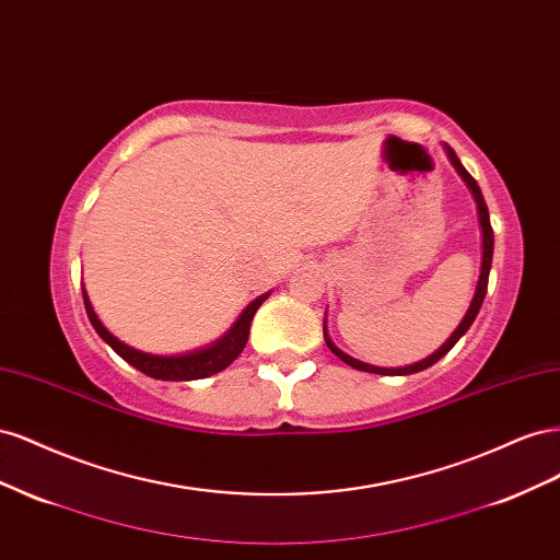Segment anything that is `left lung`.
Returning a JSON list of instances; mask_svg holds the SVG:
<instances>
[{
  "mask_svg": "<svg viewBox=\"0 0 560 560\" xmlns=\"http://www.w3.org/2000/svg\"><path fill=\"white\" fill-rule=\"evenodd\" d=\"M446 151H448V159H451V163L455 165V171L460 173V177L467 182V186L471 189V194H474V200H477V208H479V222H481V231H483V261H481V276H479V284H477V294H474V299H471V306H469V311H467V315L463 317V322H460V327H457L455 331H453V336L448 338V341L439 348L434 354H430L428 360H422V362H418V364H413V366H404V369H381V366H371V364H364V362H360V360H354V358H350V354H346V352H341L338 350L334 343H331V338L327 336V325H325V341H327V346H329V350L336 354L338 360H343L346 364H350L352 369H360V371H369V374H381V376H409V374H418V371H422V369H428V366H432L434 362H439L444 358V354L460 341V336L471 327V322H474V317L479 315V308H481V303H483V296H486V290H488V273H490V264H493V226H490V217H488V208H486V200H483V196H481V189H479V184H477V179H474L465 167H463V163H460V159L455 156V151L446 144Z\"/></svg>",
  "mask_w": 560,
  "mask_h": 560,
  "instance_id": "8db88e82",
  "label": "left lung"
}]
</instances>
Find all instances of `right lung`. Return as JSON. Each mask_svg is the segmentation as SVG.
<instances>
[{
    "mask_svg": "<svg viewBox=\"0 0 560 560\" xmlns=\"http://www.w3.org/2000/svg\"><path fill=\"white\" fill-rule=\"evenodd\" d=\"M268 296V294H266ZM266 296H259L257 301H252L249 306L245 308V313L238 317V322L231 327V331L222 338V341H217L214 346L206 348V350H198L191 354H179V358H159V354H147L135 350L126 343L118 341L114 338L103 322L97 319L91 301L86 296V290H83V303H86V313L93 329L100 334L105 343L112 346V350L118 354V358H124L128 364H132L135 369H140L142 374L151 376V378H159V381H196V378H206L217 374V371H224L238 354L243 352L247 338H249V325H252V317L254 313L259 311L261 301Z\"/></svg>",
    "mask_w": 560,
    "mask_h": 560,
    "instance_id": "1",
    "label": "right lung"
}]
</instances>
